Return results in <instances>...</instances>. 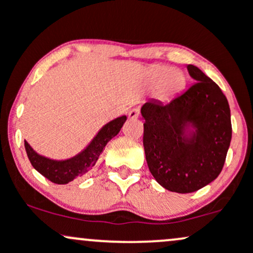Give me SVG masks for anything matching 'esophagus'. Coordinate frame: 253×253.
Instances as JSON below:
<instances>
[{"mask_svg":"<svg viewBox=\"0 0 253 253\" xmlns=\"http://www.w3.org/2000/svg\"><path fill=\"white\" fill-rule=\"evenodd\" d=\"M139 115H140V109L139 108H132L128 112L129 119H138Z\"/></svg>","mask_w":253,"mask_h":253,"instance_id":"34e87169","label":"esophagus"}]
</instances>
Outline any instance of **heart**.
Instances as JSON below:
<instances>
[{
	"label": "heart",
	"mask_w": 253,
	"mask_h": 253,
	"mask_svg": "<svg viewBox=\"0 0 253 253\" xmlns=\"http://www.w3.org/2000/svg\"><path fill=\"white\" fill-rule=\"evenodd\" d=\"M152 81L157 85L163 84V90L165 94H175L179 91L185 84V77L182 71L176 69L161 66L152 72Z\"/></svg>",
	"instance_id": "obj_1"
}]
</instances>
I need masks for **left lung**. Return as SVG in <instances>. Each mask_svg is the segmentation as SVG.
Returning <instances> with one entry per match:
<instances>
[{"instance_id":"left-lung-1","label":"left lung","mask_w":253,"mask_h":253,"mask_svg":"<svg viewBox=\"0 0 253 253\" xmlns=\"http://www.w3.org/2000/svg\"><path fill=\"white\" fill-rule=\"evenodd\" d=\"M196 81L168 103L149 100L141 107L144 150L149 169L162 187L179 194L210 184L221 172L231 144L228 101L197 66Z\"/></svg>"}]
</instances>
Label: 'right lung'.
Here are the masks:
<instances>
[{
  "instance_id": "1",
  "label": "right lung",
  "mask_w": 253,
  "mask_h": 253,
  "mask_svg": "<svg viewBox=\"0 0 253 253\" xmlns=\"http://www.w3.org/2000/svg\"><path fill=\"white\" fill-rule=\"evenodd\" d=\"M126 119V115H123L109 121L98 130L97 134L94 136V139L90 141L85 149L81 151L78 155L69 159H64V161H56V159L39 155L25 140V149L28 159L32 167L51 182L56 184H66L74 181L75 178L86 175L92 169L107 143L120 132Z\"/></svg>"
}]
</instances>
